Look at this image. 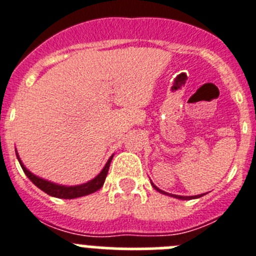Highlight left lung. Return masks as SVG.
Here are the masks:
<instances>
[{
	"mask_svg": "<svg viewBox=\"0 0 256 256\" xmlns=\"http://www.w3.org/2000/svg\"><path fill=\"white\" fill-rule=\"evenodd\" d=\"M151 184H152V187L156 190V191L162 192V194H165V195L173 196V198H182V200H190V198H201V196H202V195H198V196H178V195H170V194H166V192H164V191H162V190H160V188H158V187H156L155 184H154V183H151Z\"/></svg>",
	"mask_w": 256,
	"mask_h": 256,
	"instance_id": "1",
	"label": "left lung"
}]
</instances>
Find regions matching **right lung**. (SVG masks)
I'll return each instance as SVG.
<instances>
[{
    "label": "right lung",
    "mask_w": 256,
    "mask_h": 256,
    "mask_svg": "<svg viewBox=\"0 0 256 256\" xmlns=\"http://www.w3.org/2000/svg\"><path fill=\"white\" fill-rule=\"evenodd\" d=\"M18 155V152H16ZM112 156L108 159V162H106L105 168L101 170V173L97 176L96 178H94L90 182L84 183V184H79V186H61V184H55V183L48 182V180H44L42 178L37 177L34 174H32L28 169L22 165V160L19 159V155H18V160H19L20 165H22V170L24 173L26 174V177L32 180V182L34 183L36 186L38 188H40L44 192H46L47 195H51L54 198H80V196H86L90 195V194H94L96 192L97 190H100L101 187L104 186V182L106 180V176H108V166H110V162H112Z\"/></svg>",
    "instance_id": "right-lung-1"
}]
</instances>
